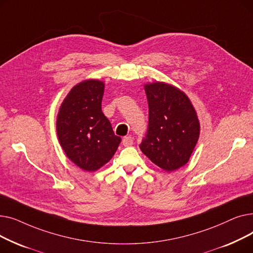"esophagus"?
I'll use <instances>...</instances> for the list:
<instances>
[{
    "instance_id": "obj_1",
    "label": "esophagus",
    "mask_w": 253,
    "mask_h": 253,
    "mask_svg": "<svg viewBox=\"0 0 253 253\" xmlns=\"http://www.w3.org/2000/svg\"><path fill=\"white\" fill-rule=\"evenodd\" d=\"M124 147H130V145L133 144V139H132L131 136H125L122 140Z\"/></svg>"
}]
</instances>
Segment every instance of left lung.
I'll return each mask as SVG.
<instances>
[{"label": "left lung", "mask_w": 253, "mask_h": 253, "mask_svg": "<svg viewBox=\"0 0 253 253\" xmlns=\"http://www.w3.org/2000/svg\"><path fill=\"white\" fill-rule=\"evenodd\" d=\"M149 125L139 144L150 160L166 171L188 163L200 134V124L189 97L166 83L144 86Z\"/></svg>", "instance_id": "left-lung-1"}]
</instances>
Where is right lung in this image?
I'll use <instances>...</instances> for the list:
<instances>
[{"label":"right lung","mask_w":253,"mask_h":253,"mask_svg":"<svg viewBox=\"0 0 253 253\" xmlns=\"http://www.w3.org/2000/svg\"><path fill=\"white\" fill-rule=\"evenodd\" d=\"M103 90L97 80L81 82L70 91L57 115V135L65 155L86 171L108 163L121 142L101 111Z\"/></svg>","instance_id":"add662e5"}]
</instances>
